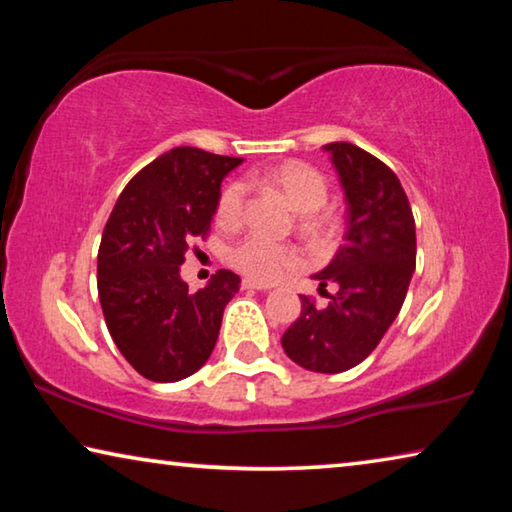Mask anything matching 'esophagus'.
Returning <instances> with one entry per match:
<instances>
[{
    "label": "esophagus",
    "mask_w": 512,
    "mask_h": 512,
    "mask_svg": "<svg viewBox=\"0 0 512 512\" xmlns=\"http://www.w3.org/2000/svg\"><path fill=\"white\" fill-rule=\"evenodd\" d=\"M241 289L268 291V289H273V287H271V284H266V282H257V280H250V277H244V280H241Z\"/></svg>",
    "instance_id": "34e87169"
}]
</instances>
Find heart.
Returning <instances> with one entry per match:
<instances>
[{
  "label": "heart",
  "mask_w": 512,
  "mask_h": 512,
  "mask_svg": "<svg viewBox=\"0 0 512 512\" xmlns=\"http://www.w3.org/2000/svg\"><path fill=\"white\" fill-rule=\"evenodd\" d=\"M262 183L271 185L280 192L293 210L300 214H314L327 203V183L323 173L309 167L305 162H284L262 171L257 176ZM246 207V183L232 180L223 187L216 203V219L221 225H235L241 221ZM230 264L239 268L241 273L257 280L273 282L300 262L298 250L287 244H277L264 235H248L228 253Z\"/></svg>",
  "instance_id": "1"
}]
</instances>
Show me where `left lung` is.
Instances as JSON below:
<instances>
[{
    "label": "left lung",
    "mask_w": 512,
    "mask_h": 512,
    "mask_svg": "<svg viewBox=\"0 0 512 512\" xmlns=\"http://www.w3.org/2000/svg\"><path fill=\"white\" fill-rule=\"evenodd\" d=\"M323 149L348 203V230L332 262L314 275L320 291L336 284L325 307L300 296L302 311L282 336L291 361L311 372H345L384 339L400 314L415 271V221L400 178L350 142Z\"/></svg>",
    "instance_id": "1"
}]
</instances>
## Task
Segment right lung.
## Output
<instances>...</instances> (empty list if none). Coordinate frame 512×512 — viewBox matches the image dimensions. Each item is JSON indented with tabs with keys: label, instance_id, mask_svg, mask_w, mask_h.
<instances>
[{
	"label": "right lung",
	"instance_id": "obj_1",
	"mask_svg": "<svg viewBox=\"0 0 512 512\" xmlns=\"http://www.w3.org/2000/svg\"><path fill=\"white\" fill-rule=\"evenodd\" d=\"M241 162L178 146L146 164L112 207L97 257L99 300L112 341L146 379L194 375L219 339L239 275L221 268L189 293L180 264L192 239L210 232L221 180Z\"/></svg>",
	"mask_w": 512,
	"mask_h": 512
}]
</instances>
